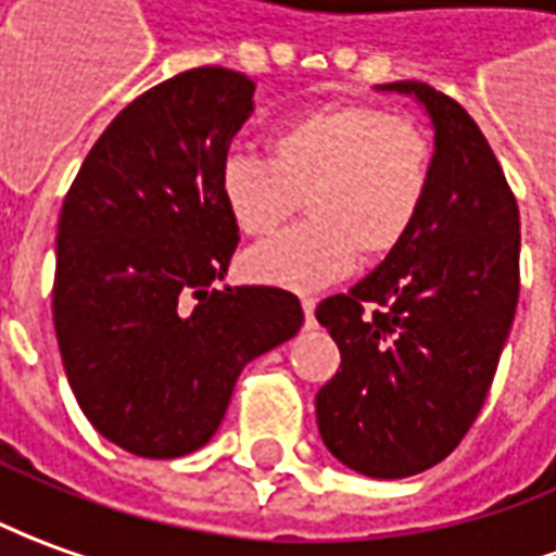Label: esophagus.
I'll use <instances>...</instances> for the list:
<instances>
[{
    "label": "esophagus",
    "mask_w": 556,
    "mask_h": 556,
    "mask_svg": "<svg viewBox=\"0 0 556 556\" xmlns=\"http://www.w3.org/2000/svg\"><path fill=\"white\" fill-rule=\"evenodd\" d=\"M315 308H317L315 296H302V312H305V320H308V324L315 320Z\"/></svg>",
    "instance_id": "esophagus-1"
}]
</instances>
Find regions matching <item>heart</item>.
<instances>
[{"label": "heart", "instance_id": "1", "mask_svg": "<svg viewBox=\"0 0 556 556\" xmlns=\"http://www.w3.org/2000/svg\"><path fill=\"white\" fill-rule=\"evenodd\" d=\"M269 156L236 151L220 166V199L241 236L263 239L300 212L308 220L248 254L256 281L320 287L378 263L415 232L432 190V141L390 109L327 99L269 132Z\"/></svg>", "mask_w": 556, "mask_h": 556}]
</instances>
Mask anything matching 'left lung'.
I'll return each instance as SVG.
<instances>
[{"mask_svg": "<svg viewBox=\"0 0 556 556\" xmlns=\"http://www.w3.org/2000/svg\"><path fill=\"white\" fill-rule=\"evenodd\" d=\"M435 126L430 202L396 254L317 305L342 351L317 393L336 460L369 478L417 476L460 445L488 400L520 293V214L478 124L424 80Z\"/></svg>", "mask_w": 556, "mask_h": 556, "instance_id": "1", "label": "left lung"}]
</instances>
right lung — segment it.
Returning a JSON list of instances; mask_svg holds the SVG:
<instances>
[{"label":"right lung","mask_w":556,"mask_h":556,"mask_svg":"<svg viewBox=\"0 0 556 556\" xmlns=\"http://www.w3.org/2000/svg\"><path fill=\"white\" fill-rule=\"evenodd\" d=\"M254 80L190 68L132 99L68 187L56 229L53 329L80 412L136 457L202 447L241 369L293 339L300 300L224 287L239 229L220 199Z\"/></svg>","instance_id":"right-lung-1"}]
</instances>
